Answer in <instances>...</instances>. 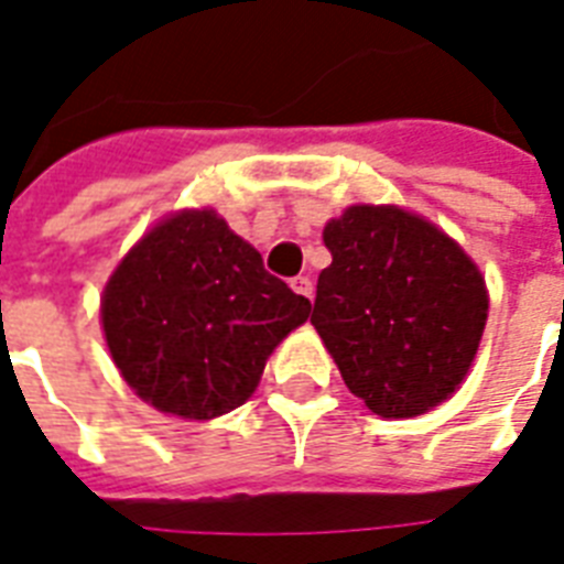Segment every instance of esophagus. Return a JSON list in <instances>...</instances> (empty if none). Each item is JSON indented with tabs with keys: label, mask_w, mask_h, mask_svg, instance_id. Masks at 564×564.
<instances>
[{
	"label": "esophagus",
	"mask_w": 564,
	"mask_h": 564,
	"mask_svg": "<svg viewBox=\"0 0 564 564\" xmlns=\"http://www.w3.org/2000/svg\"><path fill=\"white\" fill-rule=\"evenodd\" d=\"M291 288H294V294L305 296V300H312V296H314V282L308 276L291 279Z\"/></svg>",
	"instance_id": "obj_1"
}]
</instances>
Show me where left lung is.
Segmentation results:
<instances>
[{"label": "left lung", "mask_w": 564, "mask_h": 564, "mask_svg": "<svg viewBox=\"0 0 564 564\" xmlns=\"http://www.w3.org/2000/svg\"><path fill=\"white\" fill-rule=\"evenodd\" d=\"M332 264L312 323L344 382L379 417L444 403L486 329L479 268L438 226L397 205H350L326 223Z\"/></svg>", "instance_id": "left-lung-1"}]
</instances>
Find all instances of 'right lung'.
<instances>
[{
    "label": "right lung",
    "mask_w": 564,
    "mask_h": 564,
    "mask_svg": "<svg viewBox=\"0 0 564 564\" xmlns=\"http://www.w3.org/2000/svg\"><path fill=\"white\" fill-rule=\"evenodd\" d=\"M308 312L212 208L161 220L102 294L105 341L129 388L191 421L247 403L270 352Z\"/></svg>",
    "instance_id": "1"
}]
</instances>
